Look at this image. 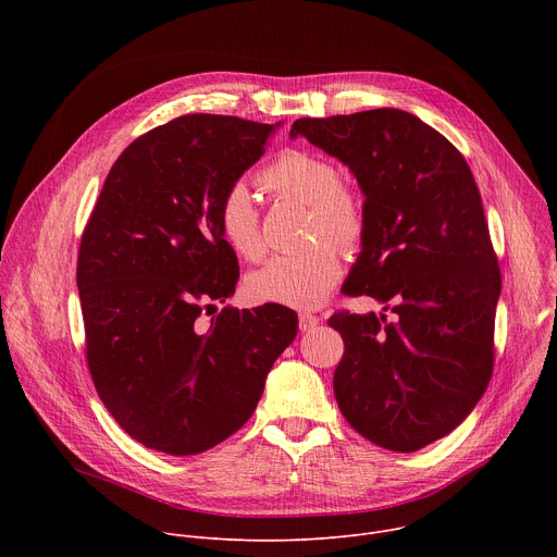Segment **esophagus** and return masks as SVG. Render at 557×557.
I'll return each instance as SVG.
<instances>
[{
	"instance_id": "34e87169",
	"label": "esophagus",
	"mask_w": 557,
	"mask_h": 557,
	"mask_svg": "<svg viewBox=\"0 0 557 557\" xmlns=\"http://www.w3.org/2000/svg\"><path fill=\"white\" fill-rule=\"evenodd\" d=\"M317 324H320V317L312 314V312H299V331L301 333L312 331Z\"/></svg>"
}]
</instances>
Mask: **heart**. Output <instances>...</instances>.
<instances>
[{
  "mask_svg": "<svg viewBox=\"0 0 557 557\" xmlns=\"http://www.w3.org/2000/svg\"><path fill=\"white\" fill-rule=\"evenodd\" d=\"M264 183L277 196L310 207L308 233L314 240L326 237L342 249H355L363 235L361 200L342 185V174L326 156L290 149L264 172ZM218 228L226 247L245 260L264 253L260 215L251 189L233 183L218 202ZM342 275V262L333 247L320 245L295 256H275L247 277V293L260 304L288 308L322 306Z\"/></svg>",
  "mask_w": 557,
  "mask_h": 557,
  "instance_id": "obj_1",
  "label": "heart"
}]
</instances>
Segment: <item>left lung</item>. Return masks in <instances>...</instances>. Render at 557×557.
<instances>
[{
  "label": "left lung",
  "instance_id": "1",
  "mask_svg": "<svg viewBox=\"0 0 557 557\" xmlns=\"http://www.w3.org/2000/svg\"><path fill=\"white\" fill-rule=\"evenodd\" d=\"M363 194L361 251L344 293L385 314L337 312L344 337L335 399L346 421L392 451H417L456 430L494 370L500 269L483 200L460 151L419 116L379 108L297 119Z\"/></svg>",
  "mask_w": 557,
  "mask_h": 557
}]
</instances>
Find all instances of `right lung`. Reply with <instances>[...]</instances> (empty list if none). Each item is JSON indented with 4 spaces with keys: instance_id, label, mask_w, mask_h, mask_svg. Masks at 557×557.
I'll return each instance as SVG.
<instances>
[{
    "instance_id": "right-lung-1",
    "label": "right lung",
    "mask_w": 557,
    "mask_h": 557,
    "mask_svg": "<svg viewBox=\"0 0 557 557\" xmlns=\"http://www.w3.org/2000/svg\"><path fill=\"white\" fill-rule=\"evenodd\" d=\"M277 127L215 114L153 127L116 158L84 231L76 286L90 374L149 449L191 456L235 434L297 335V314L277 304L224 306L198 326L200 301H224L240 277L218 202Z\"/></svg>"
}]
</instances>
